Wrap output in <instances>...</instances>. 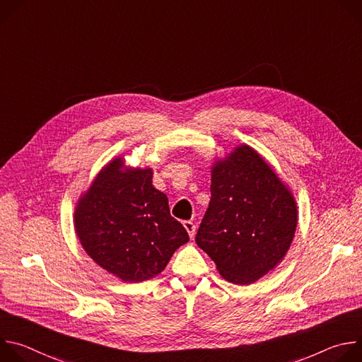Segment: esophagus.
I'll return each instance as SVG.
<instances>
[{
  "label": "esophagus",
  "mask_w": 362,
  "mask_h": 362,
  "mask_svg": "<svg viewBox=\"0 0 362 362\" xmlns=\"http://www.w3.org/2000/svg\"><path fill=\"white\" fill-rule=\"evenodd\" d=\"M183 226H185V229L187 230L189 236H190V238H193V236H194V232H196V226H194V223H193L192 221H185V222H183Z\"/></svg>",
  "instance_id": "obj_1"
}]
</instances>
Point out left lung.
<instances>
[{"instance_id": "left-lung-1", "label": "left lung", "mask_w": 362, "mask_h": 362, "mask_svg": "<svg viewBox=\"0 0 362 362\" xmlns=\"http://www.w3.org/2000/svg\"><path fill=\"white\" fill-rule=\"evenodd\" d=\"M211 202L196 243L229 282L247 285L282 261L296 229V203L249 146L212 170Z\"/></svg>"}]
</instances>
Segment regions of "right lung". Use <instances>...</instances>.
Returning <instances> with one entry per match:
<instances>
[{
	"label": "right lung",
	"instance_id": "right-lung-1",
	"mask_svg": "<svg viewBox=\"0 0 362 362\" xmlns=\"http://www.w3.org/2000/svg\"><path fill=\"white\" fill-rule=\"evenodd\" d=\"M122 166L116 159L98 173L77 206L76 230L103 269L141 282L160 274L189 235L170 215L168 196L153 187L151 170Z\"/></svg>",
	"mask_w": 362,
	"mask_h": 362
}]
</instances>
